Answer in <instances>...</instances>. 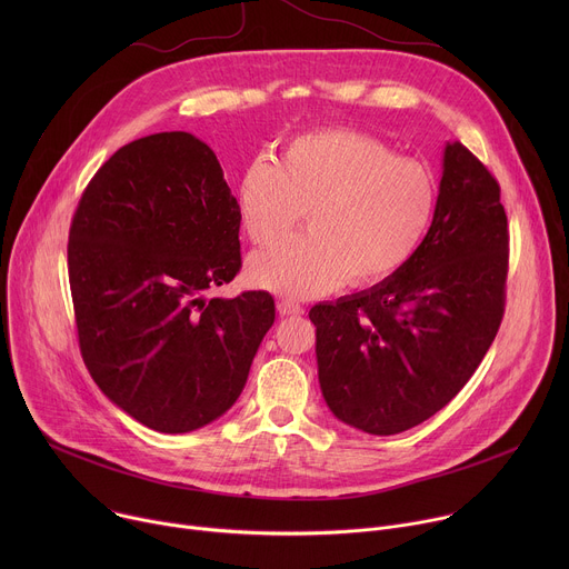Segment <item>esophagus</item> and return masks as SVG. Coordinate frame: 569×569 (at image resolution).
I'll return each mask as SVG.
<instances>
[{
	"label": "esophagus",
	"instance_id": "esophagus-1",
	"mask_svg": "<svg viewBox=\"0 0 569 569\" xmlns=\"http://www.w3.org/2000/svg\"><path fill=\"white\" fill-rule=\"evenodd\" d=\"M277 310H279V315H283V317H288V315H303V306H299V303H295V301H290V299H281V301L277 303Z\"/></svg>",
	"mask_w": 569,
	"mask_h": 569
}]
</instances>
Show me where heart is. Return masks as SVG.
<instances>
[{
  "label": "heart",
  "instance_id": "obj_1",
  "mask_svg": "<svg viewBox=\"0 0 569 569\" xmlns=\"http://www.w3.org/2000/svg\"><path fill=\"white\" fill-rule=\"evenodd\" d=\"M236 207L257 246L281 240L308 211L310 231L248 261L252 286L308 299L408 266L432 227L437 187L419 161L376 137L327 128L290 139L279 161L257 154L240 173Z\"/></svg>",
  "mask_w": 569,
  "mask_h": 569
}]
</instances>
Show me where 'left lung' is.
Instances as JSON below:
<instances>
[{"label": "left lung", "instance_id": "1", "mask_svg": "<svg viewBox=\"0 0 569 569\" xmlns=\"http://www.w3.org/2000/svg\"><path fill=\"white\" fill-rule=\"evenodd\" d=\"M507 268L500 184L466 146L448 141L435 220L412 261L308 312L329 410L389 437L446 408L498 336Z\"/></svg>", "mask_w": 569, "mask_h": 569}]
</instances>
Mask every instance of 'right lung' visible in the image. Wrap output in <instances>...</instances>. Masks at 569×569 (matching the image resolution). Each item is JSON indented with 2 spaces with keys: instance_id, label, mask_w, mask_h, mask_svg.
<instances>
[{
  "instance_id": "1",
  "label": "right lung",
  "mask_w": 569,
  "mask_h": 569,
  "mask_svg": "<svg viewBox=\"0 0 569 569\" xmlns=\"http://www.w3.org/2000/svg\"><path fill=\"white\" fill-rule=\"evenodd\" d=\"M240 216L216 152L191 132L119 148L69 229L80 353L141 426L182 435L222 417L274 323L270 292L204 299L240 270Z\"/></svg>"
}]
</instances>
